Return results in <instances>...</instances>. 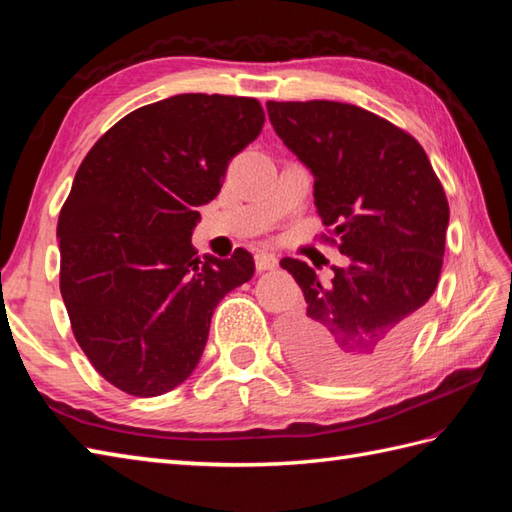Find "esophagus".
I'll list each match as a JSON object with an SVG mask.
<instances>
[{
    "mask_svg": "<svg viewBox=\"0 0 512 512\" xmlns=\"http://www.w3.org/2000/svg\"><path fill=\"white\" fill-rule=\"evenodd\" d=\"M255 266L259 273H266V270H275L279 266V259L273 253H257L255 255Z\"/></svg>",
    "mask_w": 512,
    "mask_h": 512,
    "instance_id": "esophagus-1",
    "label": "esophagus"
}]
</instances>
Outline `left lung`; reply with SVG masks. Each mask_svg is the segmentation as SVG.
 I'll return each instance as SVG.
<instances>
[{
    "label": "left lung",
    "instance_id": "8db88e82",
    "mask_svg": "<svg viewBox=\"0 0 512 512\" xmlns=\"http://www.w3.org/2000/svg\"><path fill=\"white\" fill-rule=\"evenodd\" d=\"M270 125L314 178V206L350 259L332 284L281 259L306 297L284 328L306 374L358 383L394 365L438 286L449 204L416 138L363 107L266 103Z\"/></svg>",
    "mask_w": 512,
    "mask_h": 512
}]
</instances>
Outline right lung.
I'll return each instance as SVG.
<instances>
[{"instance_id": "right-lung-1", "label": "right lung", "mask_w": 512, "mask_h": 512, "mask_svg": "<svg viewBox=\"0 0 512 512\" xmlns=\"http://www.w3.org/2000/svg\"><path fill=\"white\" fill-rule=\"evenodd\" d=\"M262 127L255 99L178 94L121 118L81 162L57 224L61 297L107 383L140 398L184 383L217 303L253 277L248 250L200 262L191 233Z\"/></svg>"}]
</instances>
